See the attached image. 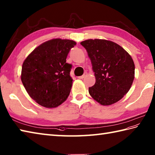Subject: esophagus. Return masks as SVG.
<instances>
[{
	"label": "esophagus",
	"mask_w": 155,
	"mask_h": 155,
	"mask_svg": "<svg viewBox=\"0 0 155 155\" xmlns=\"http://www.w3.org/2000/svg\"><path fill=\"white\" fill-rule=\"evenodd\" d=\"M86 75H87V73H85V74H84L83 75H81V76L78 77V79H83V78H84L85 77H86Z\"/></svg>",
	"instance_id": "obj_1"
}]
</instances>
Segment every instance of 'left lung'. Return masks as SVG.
<instances>
[{
	"instance_id": "left-lung-1",
	"label": "left lung",
	"mask_w": 155,
	"mask_h": 155,
	"mask_svg": "<svg viewBox=\"0 0 155 155\" xmlns=\"http://www.w3.org/2000/svg\"><path fill=\"white\" fill-rule=\"evenodd\" d=\"M86 49L96 83L89 94L97 102L109 106L128 93L134 78V64L130 54L111 41L87 39L80 43Z\"/></svg>"
}]
</instances>
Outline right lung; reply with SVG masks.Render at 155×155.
Wrapping results in <instances>:
<instances>
[{
    "instance_id": "1",
    "label": "right lung",
    "mask_w": 155,
    "mask_h": 155,
    "mask_svg": "<svg viewBox=\"0 0 155 155\" xmlns=\"http://www.w3.org/2000/svg\"><path fill=\"white\" fill-rule=\"evenodd\" d=\"M73 40L53 39L36 47L22 65V83L30 97L45 108H56L67 100L73 84L71 65L66 63Z\"/></svg>"
}]
</instances>
